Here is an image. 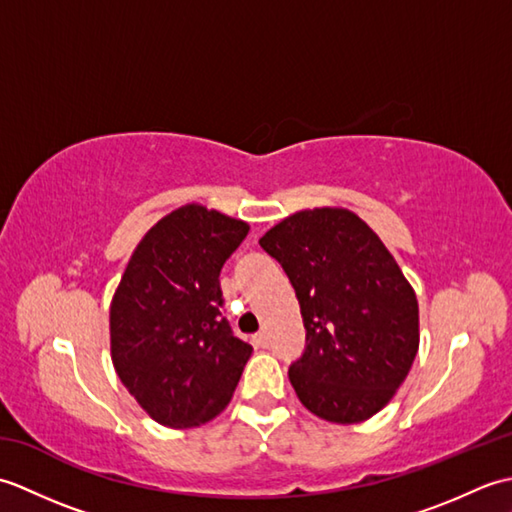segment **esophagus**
Here are the masks:
<instances>
[{
  "label": "esophagus",
  "mask_w": 512,
  "mask_h": 512,
  "mask_svg": "<svg viewBox=\"0 0 512 512\" xmlns=\"http://www.w3.org/2000/svg\"><path fill=\"white\" fill-rule=\"evenodd\" d=\"M253 343H255L257 347H266V345H268V334H266V332H257V334L253 336Z\"/></svg>",
  "instance_id": "1"
}]
</instances>
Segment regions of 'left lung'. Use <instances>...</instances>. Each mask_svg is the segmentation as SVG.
Returning <instances> with one entry per match:
<instances>
[{
    "mask_svg": "<svg viewBox=\"0 0 512 512\" xmlns=\"http://www.w3.org/2000/svg\"><path fill=\"white\" fill-rule=\"evenodd\" d=\"M259 244L284 266L301 306L306 352L288 369L301 405L334 424L376 416L420 345L416 292L394 255L341 206L288 215Z\"/></svg>",
    "mask_w": 512,
    "mask_h": 512,
    "instance_id": "8db88e82",
    "label": "left lung"
}]
</instances>
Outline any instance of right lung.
<instances>
[{
	"instance_id": "1",
	"label": "right lung",
	"mask_w": 512,
	"mask_h": 512,
	"mask_svg": "<svg viewBox=\"0 0 512 512\" xmlns=\"http://www.w3.org/2000/svg\"><path fill=\"white\" fill-rule=\"evenodd\" d=\"M248 231L244 220L184 204L140 239L114 292V369L165 427L191 429L220 416L253 354L220 312V270Z\"/></svg>"
}]
</instances>
